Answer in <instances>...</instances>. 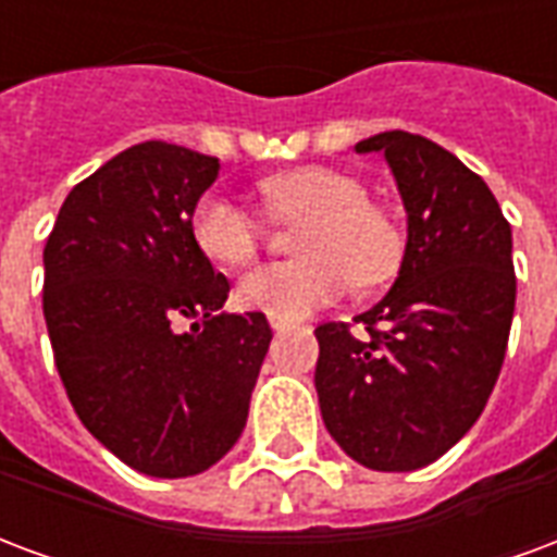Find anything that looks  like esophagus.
Segmentation results:
<instances>
[{"instance_id": "34e87169", "label": "esophagus", "mask_w": 557, "mask_h": 557, "mask_svg": "<svg viewBox=\"0 0 557 557\" xmlns=\"http://www.w3.org/2000/svg\"><path fill=\"white\" fill-rule=\"evenodd\" d=\"M268 321H271V327H274V331H286V327H289V321L277 319V315H268Z\"/></svg>"}]
</instances>
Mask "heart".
Returning <instances> with one entry per match:
<instances>
[{
	"label": "heart",
	"instance_id": "1",
	"mask_svg": "<svg viewBox=\"0 0 557 557\" xmlns=\"http://www.w3.org/2000/svg\"><path fill=\"white\" fill-rule=\"evenodd\" d=\"M259 195L268 215L304 221L295 253L304 259L253 268L238 280L236 300L245 310L295 321L342 298L351 280L366 289L393 277L401 262V233L386 209L369 200L357 176L304 164L265 176ZM191 238L215 265L238 268L257 259L265 226L250 209L206 191L191 209Z\"/></svg>",
	"mask_w": 557,
	"mask_h": 557
}]
</instances>
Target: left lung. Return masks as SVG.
<instances>
[{
	"instance_id": "obj_1",
	"label": "left lung",
	"mask_w": 557,
	"mask_h": 557,
	"mask_svg": "<svg viewBox=\"0 0 557 557\" xmlns=\"http://www.w3.org/2000/svg\"><path fill=\"white\" fill-rule=\"evenodd\" d=\"M407 209L393 289L348 324H319L315 393L342 451L377 472H413L475 425L502 372L517 277L510 224L487 183L422 135H372Z\"/></svg>"
}]
</instances>
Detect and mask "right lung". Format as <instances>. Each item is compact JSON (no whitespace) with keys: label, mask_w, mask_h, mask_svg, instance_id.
Here are the masks:
<instances>
[{"label":"right lung","mask_w":557,"mask_h":557,"mask_svg":"<svg viewBox=\"0 0 557 557\" xmlns=\"http://www.w3.org/2000/svg\"><path fill=\"white\" fill-rule=\"evenodd\" d=\"M218 171L215 156L135 144L70 191L44 247V319L70 405L152 478L197 475L236 446L271 342L262 312H221L230 283L191 238Z\"/></svg>","instance_id":"1"}]
</instances>
